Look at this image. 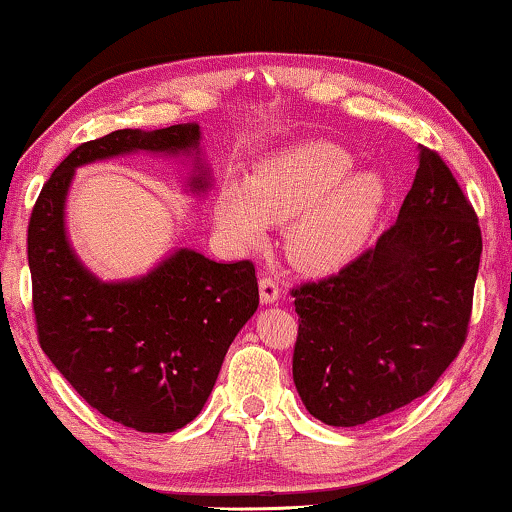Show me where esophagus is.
<instances>
[{
    "label": "esophagus",
    "instance_id": "esophagus-1",
    "mask_svg": "<svg viewBox=\"0 0 512 512\" xmlns=\"http://www.w3.org/2000/svg\"><path fill=\"white\" fill-rule=\"evenodd\" d=\"M261 301L263 303H275L280 298V282L275 280L272 275H261Z\"/></svg>",
    "mask_w": 512,
    "mask_h": 512
}]
</instances>
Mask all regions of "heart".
<instances>
[{"instance_id": "obj_1", "label": "heart", "mask_w": 512, "mask_h": 512, "mask_svg": "<svg viewBox=\"0 0 512 512\" xmlns=\"http://www.w3.org/2000/svg\"><path fill=\"white\" fill-rule=\"evenodd\" d=\"M355 157L336 143H301L265 159L247 190L228 188L218 221L235 242L258 244L268 221H290L289 256L298 268L336 272L367 247L386 204L376 171H355Z\"/></svg>"}]
</instances>
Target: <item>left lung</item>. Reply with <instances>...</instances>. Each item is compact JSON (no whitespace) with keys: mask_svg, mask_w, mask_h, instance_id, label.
Here are the masks:
<instances>
[{"mask_svg":"<svg viewBox=\"0 0 512 512\" xmlns=\"http://www.w3.org/2000/svg\"><path fill=\"white\" fill-rule=\"evenodd\" d=\"M482 232L435 150L421 159L397 221L334 275L291 289L294 383L315 418L353 428L435 386L468 338Z\"/></svg>","mask_w":512,"mask_h":512,"instance_id":"left-lung-1","label":"left lung"}]
</instances>
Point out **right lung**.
Segmentation results:
<instances>
[{"mask_svg": "<svg viewBox=\"0 0 512 512\" xmlns=\"http://www.w3.org/2000/svg\"><path fill=\"white\" fill-rule=\"evenodd\" d=\"M197 141V124H174L77 145L44 183L28 225L39 345L91 407L141 433H174L202 411L232 338L258 308L256 268L181 249L148 277L103 284L70 251L63 204L79 164Z\"/></svg>", "mask_w": 512, "mask_h": 512, "instance_id": "obj_1", "label": "right lung"}]
</instances>
